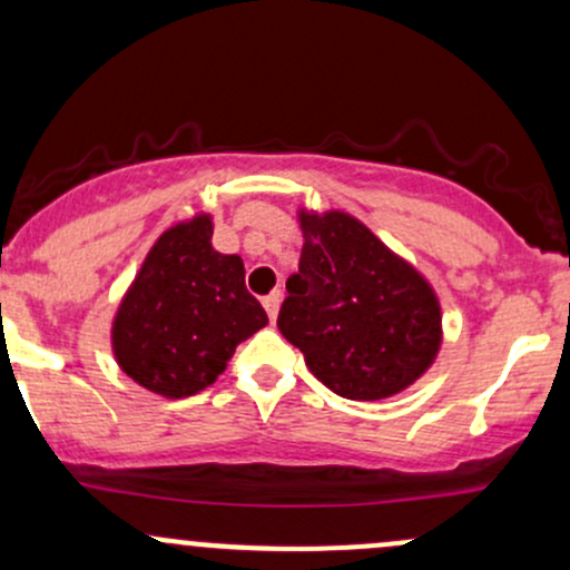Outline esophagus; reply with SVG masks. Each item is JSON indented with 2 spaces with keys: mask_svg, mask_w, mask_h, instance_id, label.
<instances>
[{
  "mask_svg": "<svg viewBox=\"0 0 570 570\" xmlns=\"http://www.w3.org/2000/svg\"><path fill=\"white\" fill-rule=\"evenodd\" d=\"M281 299H284V295H281V292H273V295H267L265 299H262V305H265V311H267V316H271V322H275V318H278Z\"/></svg>",
  "mask_w": 570,
  "mask_h": 570,
  "instance_id": "obj_1",
  "label": "esophagus"
}]
</instances>
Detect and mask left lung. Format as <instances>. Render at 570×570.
<instances>
[{
  "label": "left lung",
  "instance_id": "8db88e82",
  "mask_svg": "<svg viewBox=\"0 0 570 570\" xmlns=\"http://www.w3.org/2000/svg\"><path fill=\"white\" fill-rule=\"evenodd\" d=\"M299 273L278 330L335 395L384 400L430 371L443 343L441 303L409 259L346 210H297Z\"/></svg>",
  "mask_w": 570,
  "mask_h": 570
}]
</instances>
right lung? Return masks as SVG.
<instances>
[{
	"label": "right lung",
	"instance_id": "obj_1",
	"mask_svg": "<svg viewBox=\"0 0 570 570\" xmlns=\"http://www.w3.org/2000/svg\"><path fill=\"white\" fill-rule=\"evenodd\" d=\"M214 216L194 214L156 237L110 324L118 367L142 390L189 397L222 376L237 343L267 324L237 254L216 252Z\"/></svg>",
	"mask_w": 570,
	"mask_h": 570
}]
</instances>
